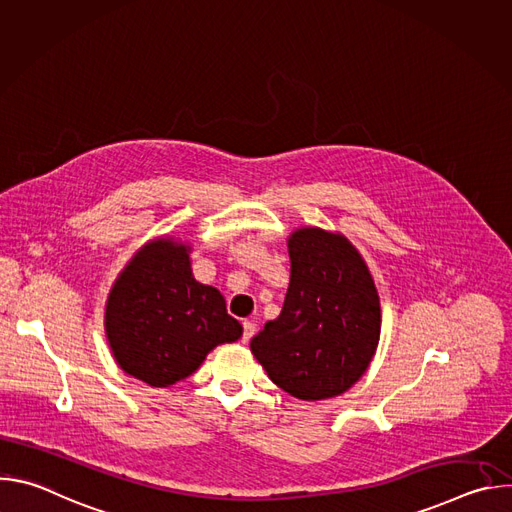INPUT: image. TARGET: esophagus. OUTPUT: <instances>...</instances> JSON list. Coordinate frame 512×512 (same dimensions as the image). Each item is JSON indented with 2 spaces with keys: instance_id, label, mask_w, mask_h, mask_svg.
<instances>
[{
  "instance_id": "1",
  "label": "esophagus",
  "mask_w": 512,
  "mask_h": 512,
  "mask_svg": "<svg viewBox=\"0 0 512 512\" xmlns=\"http://www.w3.org/2000/svg\"><path fill=\"white\" fill-rule=\"evenodd\" d=\"M255 332H257L255 324L251 320H245L243 322V342H249L255 336Z\"/></svg>"
}]
</instances>
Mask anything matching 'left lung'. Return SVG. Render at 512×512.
I'll return each mask as SVG.
<instances>
[{"mask_svg": "<svg viewBox=\"0 0 512 512\" xmlns=\"http://www.w3.org/2000/svg\"><path fill=\"white\" fill-rule=\"evenodd\" d=\"M289 287L281 314L253 336L269 379L302 401L332 399L369 369L381 302L358 249L340 233L302 227L287 237Z\"/></svg>", "mask_w": 512, "mask_h": 512, "instance_id": "8db88e82", "label": "left lung"}]
</instances>
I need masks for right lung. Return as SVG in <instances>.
<instances>
[{"label":"right lung","instance_id":"right-lung-1","mask_svg":"<svg viewBox=\"0 0 512 512\" xmlns=\"http://www.w3.org/2000/svg\"><path fill=\"white\" fill-rule=\"evenodd\" d=\"M190 251L168 235L145 243L109 291L105 336L113 358L150 387L190 377L212 348L243 334L221 291L194 279Z\"/></svg>","mask_w":512,"mask_h":512}]
</instances>
